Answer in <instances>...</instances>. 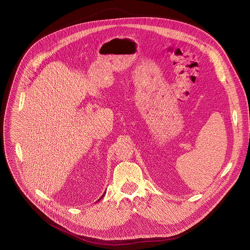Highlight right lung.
I'll list each match as a JSON object with an SVG mask.
<instances>
[{"instance_id": "1", "label": "right lung", "mask_w": 250, "mask_h": 250, "mask_svg": "<svg viewBox=\"0 0 250 250\" xmlns=\"http://www.w3.org/2000/svg\"><path fill=\"white\" fill-rule=\"evenodd\" d=\"M104 194H105V192H104V194H103V195H102V197H101V198H100V199H102V198H103V197H104ZM100 199H99V200H100ZM99 200H98V201H99Z\"/></svg>"}]
</instances>
